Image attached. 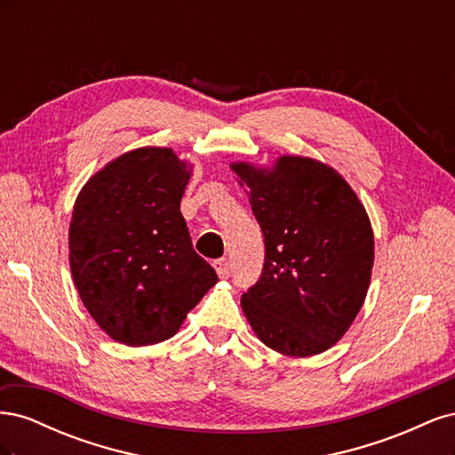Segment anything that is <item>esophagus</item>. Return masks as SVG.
<instances>
[{"label": "esophagus", "instance_id": "34e87169", "mask_svg": "<svg viewBox=\"0 0 455 455\" xmlns=\"http://www.w3.org/2000/svg\"><path fill=\"white\" fill-rule=\"evenodd\" d=\"M212 267L216 269V273H218V277H220V279H226V277H229L231 266H229V261H228L226 258H220V259H216L214 264H212Z\"/></svg>", "mask_w": 455, "mask_h": 455}]
</instances>
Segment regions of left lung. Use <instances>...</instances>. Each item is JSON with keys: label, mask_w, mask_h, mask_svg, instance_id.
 I'll list each match as a JSON object with an SVG mask.
<instances>
[{"label": "left lung", "mask_w": 455, "mask_h": 455, "mask_svg": "<svg viewBox=\"0 0 455 455\" xmlns=\"http://www.w3.org/2000/svg\"><path fill=\"white\" fill-rule=\"evenodd\" d=\"M264 233L266 261L241 307L254 334L286 356L324 353L359 315L374 267L364 204L330 164L281 156L273 167L235 161Z\"/></svg>", "instance_id": "8db88e82"}]
</instances>
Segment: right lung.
I'll use <instances>...</instances> for the list:
<instances>
[{
    "mask_svg": "<svg viewBox=\"0 0 455 455\" xmlns=\"http://www.w3.org/2000/svg\"><path fill=\"white\" fill-rule=\"evenodd\" d=\"M191 171L172 148H136L94 172L74 203L76 288L94 323L125 346L172 338L218 283L180 212Z\"/></svg>",
    "mask_w": 455,
    "mask_h": 455,
    "instance_id": "obj_1",
    "label": "right lung"
}]
</instances>
